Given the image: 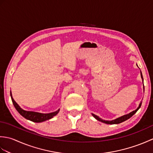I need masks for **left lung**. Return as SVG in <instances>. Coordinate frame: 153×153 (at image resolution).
Listing matches in <instances>:
<instances>
[{"mask_svg":"<svg viewBox=\"0 0 153 153\" xmlns=\"http://www.w3.org/2000/svg\"><path fill=\"white\" fill-rule=\"evenodd\" d=\"M141 76L142 79H143V76H142L141 71ZM144 89H145V88H144ZM141 104H142V102H140V104H139V106L138 108H137V109H136L135 110H134V111H133V112H130L129 114H126V115H124V116H123L120 117V118H117V119H116V120H112V121H105V120H102V119H100V118H99L98 116L95 115V114H92V115L93 116L94 118H96L97 120H99V121H100V122H103V123H107V124H118V123H122V122H123L126 121V120H127L128 119L130 118L133 115L135 114L136 112H137V110L139 109V108H140V107H141Z\"/></svg>","mask_w":153,"mask_h":153,"instance_id":"1","label":"left lung"}]
</instances>
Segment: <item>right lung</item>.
Segmentation results:
<instances>
[{"mask_svg": "<svg viewBox=\"0 0 153 153\" xmlns=\"http://www.w3.org/2000/svg\"><path fill=\"white\" fill-rule=\"evenodd\" d=\"M10 96H11L13 105H14L16 109L17 110V111L23 117H24L25 118H26L32 122L39 123V122H42L43 121H45V120H49L53 118V116H56L58 113V112H59V110H58L57 111L54 112L48 113V114H41V113L35 112H31V111H25V110L22 109L19 106L18 104L15 102V100L13 99L11 92H10Z\"/></svg>", "mask_w": 153, "mask_h": 153, "instance_id": "add662e5", "label": "right lung"}]
</instances>
